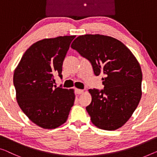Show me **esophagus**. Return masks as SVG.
I'll use <instances>...</instances> for the list:
<instances>
[{"label": "esophagus", "instance_id": "esophagus-1", "mask_svg": "<svg viewBox=\"0 0 157 157\" xmlns=\"http://www.w3.org/2000/svg\"><path fill=\"white\" fill-rule=\"evenodd\" d=\"M75 92L76 94H82L84 92V91L82 90H79V89H75Z\"/></svg>", "mask_w": 157, "mask_h": 157}]
</instances>
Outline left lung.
<instances>
[{
	"label": "left lung",
	"mask_w": 157,
	"mask_h": 157,
	"mask_svg": "<svg viewBox=\"0 0 157 157\" xmlns=\"http://www.w3.org/2000/svg\"><path fill=\"white\" fill-rule=\"evenodd\" d=\"M71 48L90 62L96 76L104 75L103 90H89L92 102L86 110L91 121L105 130L122 127L141 99L142 74L138 61L122 42L104 35L79 36Z\"/></svg>",
	"instance_id": "8db88e82"
}]
</instances>
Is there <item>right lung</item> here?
I'll use <instances>...</instances> for the list:
<instances>
[{
	"mask_svg": "<svg viewBox=\"0 0 157 157\" xmlns=\"http://www.w3.org/2000/svg\"><path fill=\"white\" fill-rule=\"evenodd\" d=\"M75 36L45 39L25 51L15 69L13 83L20 109L30 121L45 129L65 123L75 101L73 90L53 87L62 75L63 63Z\"/></svg>",
	"mask_w": 157,
	"mask_h": 157,
	"instance_id": "add662e5",
	"label": "right lung"
}]
</instances>
